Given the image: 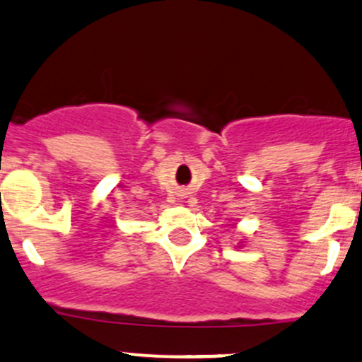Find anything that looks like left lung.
<instances>
[{"instance_id": "left-lung-1", "label": "left lung", "mask_w": 362, "mask_h": 362, "mask_svg": "<svg viewBox=\"0 0 362 362\" xmlns=\"http://www.w3.org/2000/svg\"><path fill=\"white\" fill-rule=\"evenodd\" d=\"M240 243H242V242H240Z\"/></svg>"}]
</instances>
